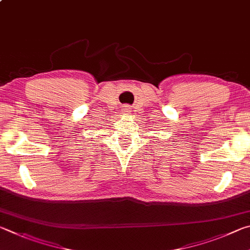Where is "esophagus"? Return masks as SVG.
Wrapping results in <instances>:
<instances>
[{
	"label": "esophagus",
	"mask_w": 250,
	"mask_h": 250,
	"mask_svg": "<svg viewBox=\"0 0 250 250\" xmlns=\"http://www.w3.org/2000/svg\"><path fill=\"white\" fill-rule=\"evenodd\" d=\"M124 111H125V112H128V111H129L128 106H124Z\"/></svg>",
	"instance_id": "obj_1"
}]
</instances>
